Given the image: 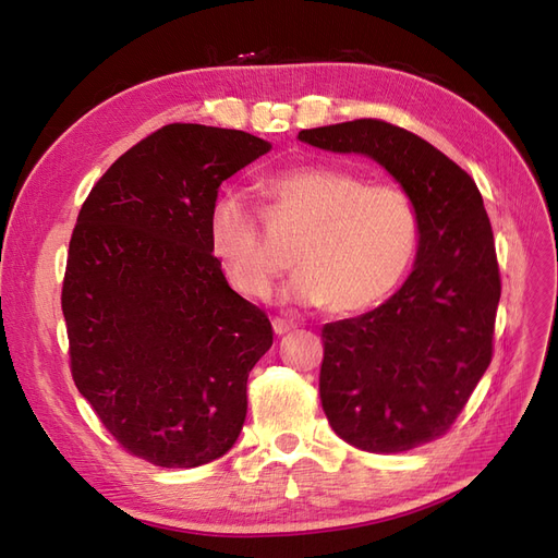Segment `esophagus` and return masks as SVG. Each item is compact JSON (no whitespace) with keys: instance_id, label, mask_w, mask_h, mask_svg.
Masks as SVG:
<instances>
[{"instance_id":"obj_1","label":"esophagus","mask_w":558,"mask_h":558,"mask_svg":"<svg viewBox=\"0 0 558 558\" xmlns=\"http://www.w3.org/2000/svg\"><path fill=\"white\" fill-rule=\"evenodd\" d=\"M274 331L278 333V337H282V333H288V331H292L294 329V325L292 323H288V320H280V317H274Z\"/></svg>"}]
</instances>
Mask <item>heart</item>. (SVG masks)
<instances>
[{"label":"heart","mask_w":558,"mask_h":558,"mask_svg":"<svg viewBox=\"0 0 558 558\" xmlns=\"http://www.w3.org/2000/svg\"><path fill=\"white\" fill-rule=\"evenodd\" d=\"M268 221L304 227L292 250L294 276L280 296L294 306L357 313L384 301L413 259L418 215L404 189L364 184L339 166H296L264 182ZM208 245L231 288L264 301L280 262L268 252L259 217L238 191L217 196L208 215Z\"/></svg>","instance_id":"obj_1"}]
</instances>
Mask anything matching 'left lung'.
Instances as JSON below:
<instances>
[{
  "label": "left lung",
  "mask_w": 558,
  "mask_h": 558,
  "mask_svg": "<svg viewBox=\"0 0 558 558\" xmlns=\"http://www.w3.org/2000/svg\"><path fill=\"white\" fill-rule=\"evenodd\" d=\"M333 154L386 168L418 215L404 284L378 308L323 327L320 400L333 433L369 453H400L447 433L488 369L500 274L470 174L400 125L357 119L301 131Z\"/></svg>",
  "instance_id": "obj_1"
}]
</instances>
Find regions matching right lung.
Returning <instances> with one entry per match:
<instances>
[{
	"mask_svg": "<svg viewBox=\"0 0 558 558\" xmlns=\"http://www.w3.org/2000/svg\"><path fill=\"white\" fill-rule=\"evenodd\" d=\"M266 151L243 131L163 125L111 163L76 217L62 282L74 384L121 447L158 468L233 447L247 376L274 343L208 245L219 184Z\"/></svg>",
	"mask_w": 558,
	"mask_h": 558,
	"instance_id": "1",
	"label": "right lung"
}]
</instances>
